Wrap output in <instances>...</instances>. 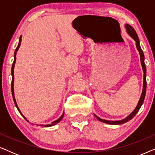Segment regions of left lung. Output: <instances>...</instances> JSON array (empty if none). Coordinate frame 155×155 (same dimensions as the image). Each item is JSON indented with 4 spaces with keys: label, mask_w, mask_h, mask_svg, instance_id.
Masks as SVG:
<instances>
[{
    "label": "left lung",
    "mask_w": 155,
    "mask_h": 155,
    "mask_svg": "<svg viewBox=\"0 0 155 155\" xmlns=\"http://www.w3.org/2000/svg\"><path fill=\"white\" fill-rule=\"evenodd\" d=\"M125 27H126V31H127V32H128V35H130V37L135 40V44H136V47H137V50H138V51L140 53V61H141V65H142V67H143V73H144L143 89V92H142L141 97H140V100L138 101V103H137V105L136 108H135L134 111H133L132 113H131L130 115L128 116V117L124 118V119L120 120H114V121H113V120H104V119H101V118L98 117V116H96L94 114L95 117H96L99 120H100L101 122L105 123V124H111V125L123 124H124V123H126L127 121H128L129 120L132 119V118L134 117V116H135V114H136L137 113V111H139L140 108L141 106L143 105L144 99H145V97L146 88H147V82H146V66H145V56H144L143 51L141 49L140 45V41H139L138 37H137L136 31H135V29H133V27L130 26V25L126 24V25H125Z\"/></svg>",
    "instance_id": "left-lung-1"
}]
</instances>
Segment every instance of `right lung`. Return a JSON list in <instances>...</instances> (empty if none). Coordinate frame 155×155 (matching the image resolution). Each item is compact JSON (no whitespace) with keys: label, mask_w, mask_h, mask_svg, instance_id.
<instances>
[{"label":"right lung","mask_w":155,"mask_h":155,"mask_svg":"<svg viewBox=\"0 0 155 155\" xmlns=\"http://www.w3.org/2000/svg\"><path fill=\"white\" fill-rule=\"evenodd\" d=\"M21 41H22V36H20V40H19V44H18V47L16 48V49H15V54H14V61H13V63H12V71H11V73H12V83H11V90H12V98H13V100H14L15 104L16 107H17V109H18V111H19V112H20V113L21 115L22 116V117L24 118L25 119H26V120H27V122H29L28 120H27V118H25V116L22 115V113H21L20 110V109H19V108H18V104H17V103H16V100H15V96H14V87H13V86H14V84H13V83H14V67H15V61H16V54H17V51H18V49H19V47H20V44H21ZM63 116H64V113H63V114H62V116H61V117L59 118L58 120H55V121L52 122V124H51L45 125V126H44V125H40V126H44V127H50V126H54V125L57 124H58V123H59V122L61 121V119H62L63 117Z\"/></svg>","instance_id":"obj_1"}]
</instances>
